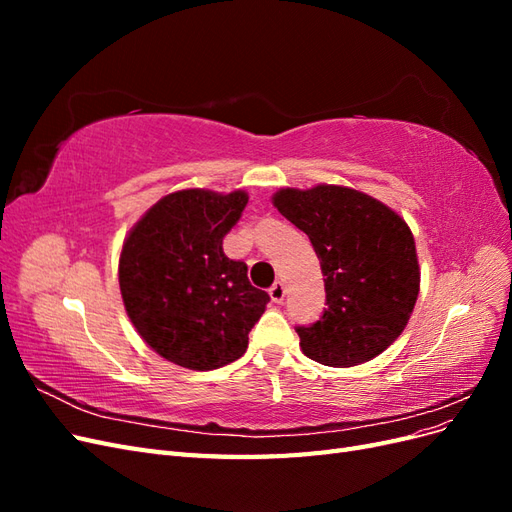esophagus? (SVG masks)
Returning <instances> with one entry per match:
<instances>
[{
  "label": "esophagus",
  "instance_id": "34e87169",
  "mask_svg": "<svg viewBox=\"0 0 512 512\" xmlns=\"http://www.w3.org/2000/svg\"><path fill=\"white\" fill-rule=\"evenodd\" d=\"M269 297L273 303H282L284 297H286V286L284 282H275L271 288H269Z\"/></svg>",
  "mask_w": 512,
  "mask_h": 512
}]
</instances>
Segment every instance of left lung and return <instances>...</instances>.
Masks as SVG:
<instances>
[{"instance_id":"obj_1","label":"left lung","mask_w":512,"mask_h":512,"mask_svg":"<svg viewBox=\"0 0 512 512\" xmlns=\"http://www.w3.org/2000/svg\"><path fill=\"white\" fill-rule=\"evenodd\" d=\"M273 205L314 245L327 309L297 327L301 350L329 367L374 359L406 329L421 269L412 230L380 200L342 185L284 188Z\"/></svg>"}]
</instances>
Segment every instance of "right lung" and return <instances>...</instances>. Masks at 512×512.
<instances>
[{
	"label": "right lung",
	"mask_w": 512,
	"mask_h": 512,
	"mask_svg": "<svg viewBox=\"0 0 512 512\" xmlns=\"http://www.w3.org/2000/svg\"><path fill=\"white\" fill-rule=\"evenodd\" d=\"M247 205L243 190H181L160 198L123 241L119 288L147 346L166 361L209 371L247 350L269 294L247 280L222 241Z\"/></svg>",
	"instance_id": "1"
}]
</instances>
